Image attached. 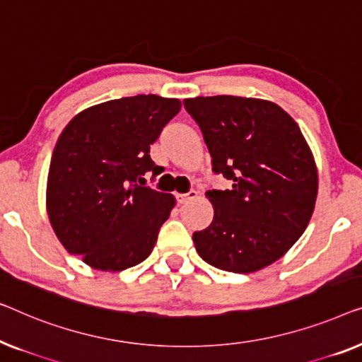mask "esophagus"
<instances>
[{
    "label": "esophagus",
    "mask_w": 362,
    "mask_h": 362,
    "mask_svg": "<svg viewBox=\"0 0 362 362\" xmlns=\"http://www.w3.org/2000/svg\"><path fill=\"white\" fill-rule=\"evenodd\" d=\"M197 195H198V193L195 190H190L187 193H177L175 198H177V202L180 203V205H183V203H187V202L193 200V198H197Z\"/></svg>",
    "instance_id": "1"
}]
</instances>
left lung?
Listing matches in <instances>:
<instances>
[{"label": "left lung", "mask_w": 362, "mask_h": 362, "mask_svg": "<svg viewBox=\"0 0 362 362\" xmlns=\"http://www.w3.org/2000/svg\"><path fill=\"white\" fill-rule=\"evenodd\" d=\"M200 126L215 174L211 225L193 233L197 252L221 271L249 274L281 259L315 210L318 174L298 124L272 101L218 95L183 100Z\"/></svg>", "instance_id": "left-lung-1"}]
</instances>
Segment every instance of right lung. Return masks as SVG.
I'll use <instances>...</instances> for the list:
<instances>
[{
    "instance_id": "obj_1",
    "label": "right lung",
    "mask_w": 362,
    "mask_h": 362,
    "mask_svg": "<svg viewBox=\"0 0 362 362\" xmlns=\"http://www.w3.org/2000/svg\"><path fill=\"white\" fill-rule=\"evenodd\" d=\"M180 101L157 95L111 100L65 126L47 177V215L59 241L90 267L118 272L144 261L175 198L142 187L159 175L149 156Z\"/></svg>"
}]
</instances>
